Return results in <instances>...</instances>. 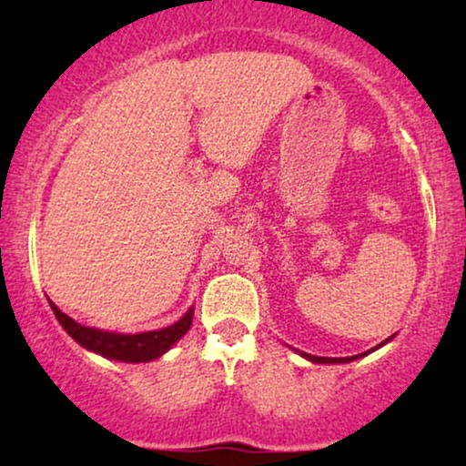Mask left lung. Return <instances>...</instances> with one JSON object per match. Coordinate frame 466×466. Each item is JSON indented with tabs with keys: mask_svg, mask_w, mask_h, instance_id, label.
<instances>
[{
	"mask_svg": "<svg viewBox=\"0 0 466 466\" xmlns=\"http://www.w3.org/2000/svg\"><path fill=\"white\" fill-rule=\"evenodd\" d=\"M392 339V337H388V339L386 341H381L380 343V346H384V343H388V341H390ZM378 346V348H380ZM365 354H369V352H365ZM365 354H356V356H346V359H324V356H311V354H301V356H305V359H308V360H311V362H350V360H356V359H360V356H365Z\"/></svg>",
	"mask_w": 466,
	"mask_h": 466,
	"instance_id": "obj_1",
	"label": "left lung"
}]
</instances>
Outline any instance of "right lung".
Segmentation results:
<instances>
[{
    "instance_id": "add662e5",
    "label": "right lung",
    "mask_w": 466,
    "mask_h": 466,
    "mask_svg": "<svg viewBox=\"0 0 466 466\" xmlns=\"http://www.w3.org/2000/svg\"><path fill=\"white\" fill-rule=\"evenodd\" d=\"M53 308L56 320L63 329L67 330V335L74 341H78L82 348L91 350L95 354L106 356L112 360H123V362H148L155 360L158 356H163L180 337L187 335V330L193 324V308L184 314L176 324H171L167 329L161 330H148V333H137V335H123V333H107V330H99L93 327H82L69 318L67 314L56 308L53 301H48Z\"/></svg>"
}]
</instances>
